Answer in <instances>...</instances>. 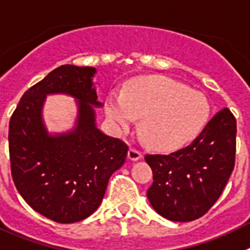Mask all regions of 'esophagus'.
<instances>
[{
	"mask_svg": "<svg viewBox=\"0 0 250 250\" xmlns=\"http://www.w3.org/2000/svg\"><path fill=\"white\" fill-rule=\"evenodd\" d=\"M128 158L131 161H138V160L142 158V152H140L136 148H129L128 149Z\"/></svg>",
	"mask_w": 250,
	"mask_h": 250,
	"instance_id": "34e87169",
	"label": "esophagus"
}]
</instances>
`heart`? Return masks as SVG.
I'll use <instances>...</instances> for the list:
<instances>
[{
  "label": "heart",
  "mask_w": 250,
  "mask_h": 250,
  "mask_svg": "<svg viewBox=\"0 0 250 250\" xmlns=\"http://www.w3.org/2000/svg\"><path fill=\"white\" fill-rule=\"evenodd\" d=\"M105 113L119 129H127L138 117L141 132L152 147L175 149L200 133L210 105L201 93L168 78H153L136 83L125 97H110Z\"/></svg>",
  "instance_id": "b5f03b06"
}]
</instances>
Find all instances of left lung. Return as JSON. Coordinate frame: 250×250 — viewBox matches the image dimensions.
Masks as SVG:
<instances>
[{"instance_id":"1","label":"left lung","mask_w":250,"mask_h":250,"mask_svg":"<svg viewBox=\"0 0 250 250\" xmlns=\"http://www.w3.org/2000/svg\"><path fill=\"white\" fill-rule=\"evenodd\" d=\"M236 121L224 108L194 142L170 155H146L153 173L147 190L152 208L172 221H191L209 211L234 170Z\"/></svg>"}]
</instances>
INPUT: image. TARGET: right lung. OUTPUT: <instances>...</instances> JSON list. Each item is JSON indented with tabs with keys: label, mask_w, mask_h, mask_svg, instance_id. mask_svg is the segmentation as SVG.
Here are the masks:
<instances>
[{
	"label": "right lung",
	"mask_w": 250,
	"mask_h": 250,
	"mask_svg": "<svg viewBox=\"0 0 250 250\" xmlns=\"http://www.w3.org/2000/svg\"><path fill=\"white\" fill-rule=\"evenodd\" d=\"M92 66L62 65L23 93L10 119L11 175L23 200L50 220L70 224L101 205L109 177L125 161L128 146L99 131L93 107H102ZM49 94L77 99L76 127L50 135L42 119Z\"/></svg>",
	"instance_id": "obj_1"
}]
</instances>
